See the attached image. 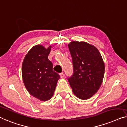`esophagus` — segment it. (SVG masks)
Masks as SVG:
<instances>
[{
    "label": "esophagus",
    "instance_id": "esophagus-1",
    "mask_svg": "<svg viewBox=\"0 0 127 127\" xmlns=\"http://www.w3.org/2000/svg\"><path fill=\"white\" fill-rule=\"evenodd\" d=\"M59 75H60V78H64V74H63V72L60 73V74Z\"/></svg>",
    "mask_w": 127,
    "mask_h": 127
}]
</instances>
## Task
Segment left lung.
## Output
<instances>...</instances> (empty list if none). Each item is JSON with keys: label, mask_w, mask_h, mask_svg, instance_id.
Wrapping results in <instances>:
<instances>
[{"label": "left lung", "mask_w": 127, "mask_h": 127, "mask_svg": "<svg viewBox=\"0 0 127 127\" xmlns=\"http://www.w3.org/2000/svg\"><path fill=\"white\" fill-rule=\"evenodd\" d=\"M72 59L73 75L68 78L73 93L81 99L90 98L98 90L105 72V64L98 49L86 42L68 44Z\"/></svg>", "instance_id": "left-lung-1"}]
</instances>
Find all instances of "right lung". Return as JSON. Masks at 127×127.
Wrapping results in <instances>:
<instances>
[{
    "instance_id": "1",
    "label": "right lung",
    "mask_w": 127,
    "mask_h": 127,
    "mask_svg": "<svg viewBox=\"0 0 127 127\" xmlns=\"http://www.w3.org/2000/svg\"><path fill=\"white\" fill-rule=\"evenodd\" d=\"M51 46L48 48L37 45L30 49L22 65V75L28 92L40 101L51 98L60 75L53 71V64L48 59Z\"/></svg>"
}]
</instances>
